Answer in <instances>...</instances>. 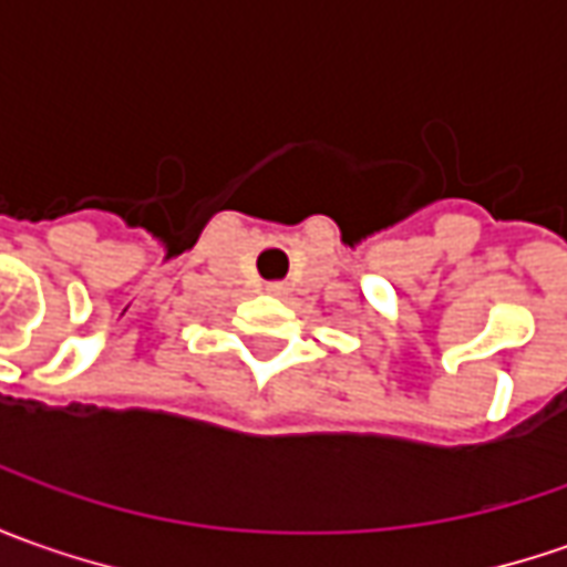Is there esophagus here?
Returning a JSON list of instances; mask_svg holds the SVG:
<instances>
[{"label":"esophagus","mask_w":567,"mask_h":567,"mask_svg":"<svg viewBox=\"0 0 567 567\" xmlns=\"http://www.w3.org/2000/svg\"><path fill=\"white\" fill-rule=\"evenodd\" d=\"M266 291H269V295H285V285L282 282H269V285H266Z\"/></svg>","instance_id":"34e87169"}]
</instances>
